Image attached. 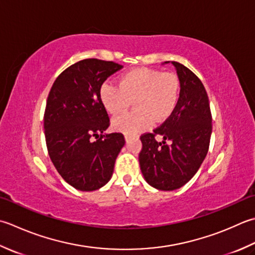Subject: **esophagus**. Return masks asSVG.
Wrapping results in <instances>:
<instances>
[{"label": "esophagus", "mask_w": 255, "mask_h": 255, "mask_svg": "<svg viewBox=\"0 0 255 255\" xmlns=\"http://www.w3.org/2000/svg\"><path fill=\"white\" fill-rule=\"evenodd\" d=\"M130 139H131V137L129 136V134H125V140H126L127 142L130 141Z\"/></svg>", "instance_id": "1"}]
</instances>
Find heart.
Listing matches in <instances>:
<instances>
[{
    "mask_svg": "<svg viewBox=\"0 0 255 255\" xmlns=\"http://www.w3.org/2000/svg\"><path fill=\"white\" fill-rule=\"evenodd\" d=\"M179 79L172 73L137 68L125 73L121 82H105L99 88V98L109 114L124 112L130 101L134 111L113 121L116 130L136 134L170 116L179 98Z\"/></svg>",
    "mask_w": 255,
    "mask_h": 255,
    "instance_id": "heart-1",
    "label": "heart"
}]
</instances>
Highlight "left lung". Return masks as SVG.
Returning <instances> with one entry per match:
<instances>
[{
    "mask_svg": "<svg viewBox=\"0 0 255 255\" xmlns=\"http://www.w3.org/2000/svg\"><path fill=\"white\" fill-rule=\"evenodd\" d=\"M171 63L180 83L178 103L166 122L153 132L140 137L139 164L151 187L172 191L184 186L197 173L206 158L212 132L209 98L196 75L184 65ZM161 137L159 142L156 137Z\"/></svg>",
    "mask_w": 255,
    "mask_h": 255,
    "instance_id": "left-lung-1",
    "label": "left lung"
}]
</instances>
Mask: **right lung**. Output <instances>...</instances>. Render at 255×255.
I'll return each mask as SVG.
<instances>
[{"label":"right lung","mask_w":255,"mask_h":255,"mask_svg":"<svg viewBox=\"0 0 255 255\" xmlns=\"http://www.w3.org/2000/svg\"><path fill=\"white\" fill-rule=\"evenodd\" d=\"M122 68L114 62L83 59L65 69L48 94L44 130L49 158L77 190H97L111 180L125 144L123 133L105 132L109 118L99 98L103 83Z\"/></svg>","instance_id":"right-lung-1"}]
</instances>
